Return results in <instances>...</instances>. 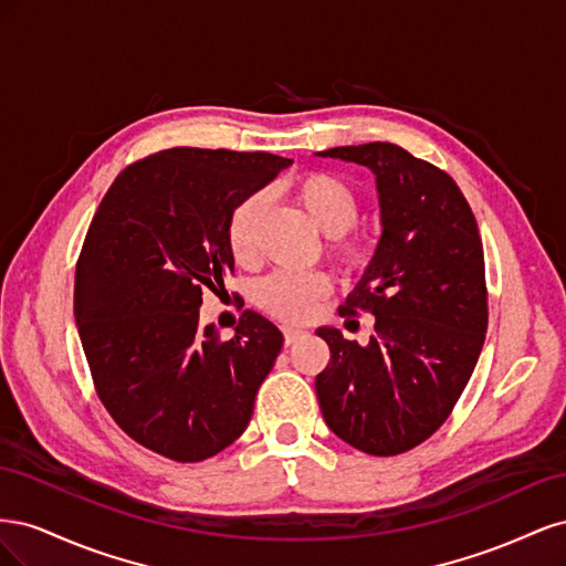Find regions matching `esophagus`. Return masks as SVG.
<instances>
[{"mask_svg":"<svg viewBox=\"0 0 566 566\" xmlns=\"http://www.w3.org/2000/svg\"><path fill=\"white\" fill-rule=\"evenodd\" d=\"M304 333H306V331L295 328V325H283V337H285V345H287V347L295 345V342H297Z\"/></svg>","mask_w":566,"mask_h":566,"instance_id":"34e87169","label":"esophagus"}]
</instances>
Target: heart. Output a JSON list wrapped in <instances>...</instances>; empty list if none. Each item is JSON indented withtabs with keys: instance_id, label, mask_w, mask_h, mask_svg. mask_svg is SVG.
<instances>
[{
	"instance_id": "obj_1",
	"label": "heart",
	"mask_w": 566,
	"mask_h": 566,
	"mask_svg": "<svg viewBox=\"0 0 566 566\" xmlns=\"http://www.w3.org/2000/svg\"><path fill=\"white\" fill-rule=\"evenodd\" d=\"M293 193L310 214L316 229L333 238L331 252L345 266H358L366 256V243L345 233L361 214V202L354 188L335 175L310 172L295 179ZM266 205L264 193H250L235 205L227 221V241L238 264H250L256 254L254 224ZM331 281L321 271H273L254 287V302L283 321H302L314 302L328 290Z\"/></svg>"
}]
</instances>
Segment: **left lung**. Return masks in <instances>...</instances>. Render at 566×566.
<instances>
[{
	"label": "left lung",
	"mask_w": 566,
	"mask_h": 566,
	"mask_svg": "<svg viewBox=\"0 0 566 566\" xmlns=\"http://www.w3.org/2000/svg\"><path fill=\"white\" fill-rule=\"evenodd\" d=\"M368 167L382 235L342 316H375L368 345L316 331L331 361L316 375L325 424L368 455H399L449 418L484 347V250L458 184L397 144L316 153Z\"/></svg>",
	"instance_id": "left-lung-1"
}]
</instances>
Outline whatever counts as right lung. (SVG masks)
Wrapping results in <instances>:
<instances>
[{"mask_svg":"<svg viewBox=\"0 0 566 566\" xmlns=\"http://www.w3.org/2000/svg\"><path fill=\"white\" fill-rule=\"evenodd\" d=\"M290 163L260 150H160L117 175L84 238L75 323L98 399L169 460L231 447L283 347V333L252 310L221 339L200 325V304L233 273L231 210Z\"/></svg>","mask_w":566,"mask_h":566,"instance_id":"right-lung-1","label":"right lung"}]
</instances>
